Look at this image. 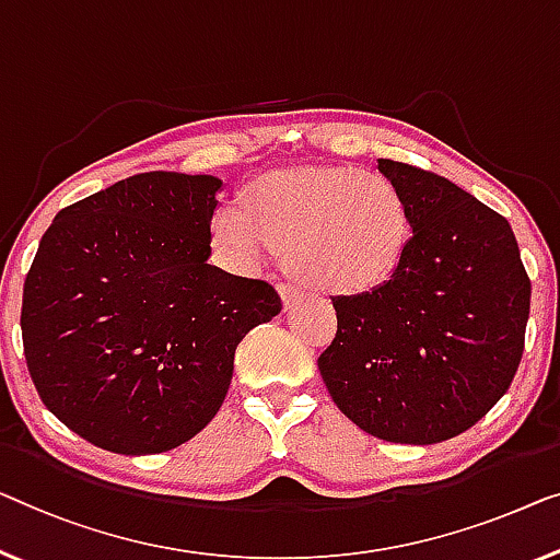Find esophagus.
I'll use <instances>...</instances> for the list:
<instances>
[{"instance_id":"34e87169","label":"esophagus","mask_w":560,"mask_h":560,"mask_svg":"<svg viewBox=\"0 0 560 560\" xmlns=\"http://www.w3.org/2000/svg\"><path fill=\"white\" fill-rule=\"evenodd\" d=\"M279 291H281V302H283V308H287V312L299 302V299H302V294H299V291L291 289V287H279Z\"/></svg>"}]
</instances>
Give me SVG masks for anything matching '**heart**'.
I'll use <instances>...</instances> for the list:
<instances>
[{"mask_svg": "<svg viewBox=\"0 0 560 560\" xmlns=\"http://www.w3.org/2000/svg\"><path fill=\"white\" fill-rule=\"evenodd\" d=\"M213 238L231 261L258 266L271 248L322 294L352 296L385 283L410 241V208L395 183L360 168H299L258 178L244 208L223 206Z\"/></svg>", "mask_w": 560, "mask_h": 560, "instance_id": "obj_1", "label": "heart"}]
</instances>
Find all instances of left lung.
Returning a JSON list of instances; mask_svg holds the SVG:
<instances>
[{"label":"left lung","mask_w":560,"mask_h":560,"mask_svg":"<svg viewBox=\"0 0 560 560\" xmlns=\"http://www.w3.org/2000/svg\"><path fill=\"white\" fill-rule=\"evenodd\" d=\"M412 236L392 277L334 296L319 357L334 405L370 435L435 445L488 415L518 370L530 279L511 223L453 180L380 158Z\"/></svg>","instance_id":"obj_1"}]
</instances>
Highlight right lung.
I'll return each mask as SVG.
<instances>
[{"instance_id": "obj_1", "label": "right lung", "mask_w": 560, "mask_h": 560, "mask_svg": "<svg viewBox=\"0 0 560 560\" xmlns=\"http://www.w3.org/2000/svg\"><path fill=\"white\" fill-rule=\"evenodd\" d=\"M223 183L138 173L62 208L24 279L39 399L93 445L165 453L221 410L238 341L281 312L271 283L208 264Z\"/></svg>"}]
</instances>
